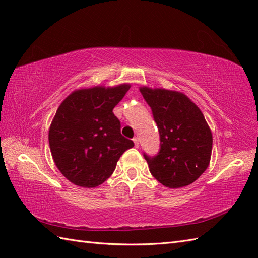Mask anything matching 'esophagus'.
<instances>
[{
  "mask_svg": "<svg viewBox=\"0 0 258 258\" xmlns=\"http://www.w3.org/2000/svg\"><path fill=\"white\" fill-rule=\"evenodd\" d=\"M133 142H134L135 147H139V146H140V139H139V138H134V139H133Z\"/></svg>",
  "mask_w": 258,
  "mask_h": 258,
  "instance_id": "esophagus-1",
  "label": "esophagus"
}]
</instances>
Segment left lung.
Listing matches in <instances>:
<instances>
[{
	"label": "left lung",
	"mask_w": 258,
	"mask_h": 258,
	"mask_svg": "<svg viewBox=\"0 0 258 258\" xmlns=\"http://www.w3.org/2000/svg\"><path fill=\"white\" fill-rule=\"evenodd\" d=\"M160 132V152L144 153L150 172L169 188L187 186L205 172L211 161L213 136L201 109L185 94L140 87Z\"/></svg>",
	"instance_id": "left-lung-1"
}]
</instances>
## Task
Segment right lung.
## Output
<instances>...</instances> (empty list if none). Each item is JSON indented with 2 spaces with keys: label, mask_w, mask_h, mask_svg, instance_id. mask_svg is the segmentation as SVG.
<instances>
[{
  "label": "right lung",
  "mask_w": 258,
  "mask_h": 258,
  "mask_svg": "<svg viewBox=\"0 0 258 258\" xmlns=\"http://www.w3.org/2000/svg\"><path fill=\"white\" fill-rule=\"evenodd\" d=\"M130 84L74 91L58 106L48 143L54 163L65 177L82 187H96L111 176L133 141L120 134L113 113Z\"/></svg>",
  "instance_id": "add662e5"
}]
</instances>
